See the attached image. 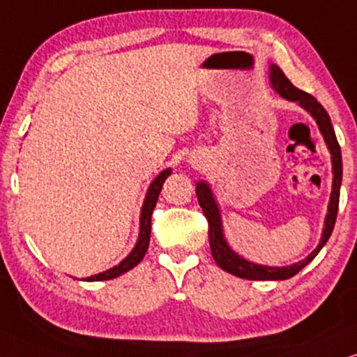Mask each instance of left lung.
Returning <instances> with one entry per match:
<instances>
[{
  "instance_id": "8db88e82",
  "label": "left lung",
  "mask_w": 357,
  "mask_h": 357,
  "mask_svg": "<svg viewBox=\"0 0 357 357\" xmlns=\"http://www.w3.org/2000/svg\"><path fill=\"white\" fill-rule=\"evenodd\" d=\"M270 80H272L273 89L277 90L280 96L285 97L287 100L298 102L305 110H308L310 114L314 116V120H317V123L319 125V130H321L324 139H326L329 151H331L335 179H333L331 201H329L326 224H324L321 242H319L317 249L311 252L305 260H301L295 265H290V267H265V265H255L252 264V261L241 259L237 254H234V252L229 249L227 242H225L224 238L219 211H218V206H215L214 197H212V194L209 191V186H207L206 183L196 184L197 201H199V206L202 207V212H204L207 224H209V245H211V252H212V257H214L215 264H218L222 270H225V272L236 275V277L247 278V280H287V278H291L293 275L298 273L301 268L306 267V265H308L310 261L318 255V252L321 250L324 243L328 242L333 229H335L337 207H340V188H341V179H342L341 148H340V143H337L335 128H333L331 119H329L328 112L324 110V107L313 96H310L308 92H303V90L296 89L295 85L287 79V75L283 74L280 67L272 66Z\"/></svg>"
}]
</instances>
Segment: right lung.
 I'll return each instance as SVG.
<instances>
[{"label": "right lung", "instance_id": "1", "mask_svg": "<svg viewBox=\"0 0 357 357\" xmlns=\"http://www.w3.org/2000/svg\"><path fill=\"white\" fill-rule=\"evenodd\" d=\"M169 174H171V169H165L163 173L158 176V178L153 181V184L150 186V191H148V194H146L145 204H143V209H142V219H139V224H142L139 225V237H138L137 245H135V249L132 250V254L126 257L123 261H120L116 267L107 270V272H103V273L93 275V277H89L87 278L89 282H100V280H112L115 277H120L121 273L128 272V270H132L135 265H138L139 261H142V259L145 257L146 250H148V245H150L153 209H155V206H156L158 196H160L165 179L168 178Z\"/></svg>", "mask_w": 357, "mask_h": 357}]
</instances>
